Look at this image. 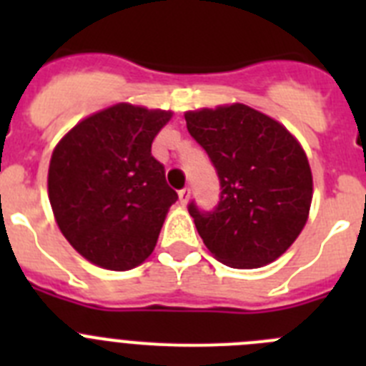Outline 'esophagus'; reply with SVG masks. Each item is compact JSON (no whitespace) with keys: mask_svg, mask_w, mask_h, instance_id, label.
Masks as SVG:
<instances>
[{"mask_svg":"<svg viewBox=\"0 0 366 366\" xmlns=\"http://www.w3.org/2000/svg\"><path fill=\"white\" fill-rule=\"evenodd\" d=\"M189 198H190V189H189V187H185V189H181L179 190V202H181V205H187Z\"/></svg>","mask_w":366,"mask_h":366,"instance_id":"esophagus-1","label":"esophagus"}]
</instances>
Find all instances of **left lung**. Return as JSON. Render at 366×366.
<instances>
[{
  "mask_svg": "<svg viewBox=\"0 0 366 366\" xmlns=\"http://www.w3.org/2000/svg\"><path fill=\"white\" fill-rule=\"evenodd\" d=\"M185 121L219 179L212 211L189 203L203 244L236 269L277 260L300 234L312 205V170L297 139L245 104L189 112Z\"/></svg>",
  "mask_w": 366,
  "mask_h": 366,
  "instance_id": "8db88e82",
  "label": "left lung"
}]
</instances>
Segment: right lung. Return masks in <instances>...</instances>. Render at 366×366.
<instances>
[{"instance_id":"add662e5","label":"right lung","mask_w":366,"mask_h":366,"mask_svg":"<svg viewBox=\"0 0 366 366\" xmlns=\"http://www.w3.org/2000/svg\"><path fill=\"white\" fill-rule=\"evenodd\" d=\"M170 112L117 104L74 126L54 148L49 202L84 258L126 271L147 260L177 192L152 155Z\"/></svg>"}]
</instances>
